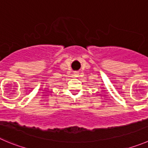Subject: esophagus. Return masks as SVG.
<instances>
[{
  "label": "esophagus",
  "mask_w": 148,
  "mask_h": 148,
  "mask_svg": "<svg viewBox=\"0 0 148 148\" xmlns=\"http://www.w3.org/2000/svg\"><path fill=\"white\" fill-rule=\"evenodd\" d=\"M74 75H75V76H78L79 72H78V71H74Z\"/></svg>",
  "instance_id": "obj_1"
}]
</instances>
